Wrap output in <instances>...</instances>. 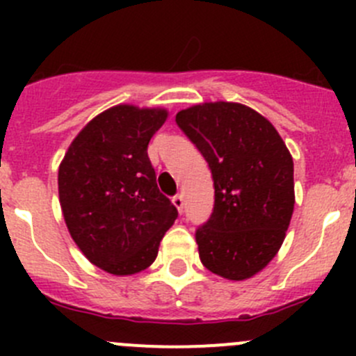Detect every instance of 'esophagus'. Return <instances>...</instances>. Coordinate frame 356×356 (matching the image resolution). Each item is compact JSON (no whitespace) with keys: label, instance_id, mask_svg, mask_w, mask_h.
Returning <instances> with one entry per match:
<instances>
[{"label":"esophagus","instance_id":"34e87169","mask_svg":"<svg viewBox=\"0 0 356 356\" xmlns=\"http://www.w3.org/2000/svg\"><path fill=\"white\" fill-rule=\"evenodd\" d=\"M172 203H174V207L182 213V210H184V198H182V195H175L174 198H172Z\"/></svg>","mask_w":356,"mask_h":356}]
</instances>
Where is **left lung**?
I'll return each instance as SVG.
<instances>
[{
    "instance_id": "obj_1",
    "label": "left lung",
    "mask_w": 356,
    "mask_h": 356,
    "mask_svg": "<svg viewBox=\"0 0 356 356\" xmlns=\"http://www.w3.org/2000/svg\"><path fill=\"white\" fill-rule=\"evenodd\" d=\"M175 122L213 177V211L196 229L201 264L229 281L253 277L277 254L289 227V149L267 118L239 103L195 105Z\"/></svg>"
}]
</instances>
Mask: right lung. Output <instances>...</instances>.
Instances as JSON below:
<instances>
[{
  "label": "right lung",
  "mask_w": 356,
  "mask_h": 356,
  "mask_svg": "<svg viewBox=\"0 0 356 356\" xmlns=\"http://www.w3.org/2000/svg\"><path fill=\"white\" fill-rule=\"evenodd\" d=\"M167 110L117 105L92 118L68 146L58 195L72 239L91 264L131 275L155 261L177 208L156 186L148 158Z\"/></svg>",
  "instance_id": "1"
}]
</instances>
